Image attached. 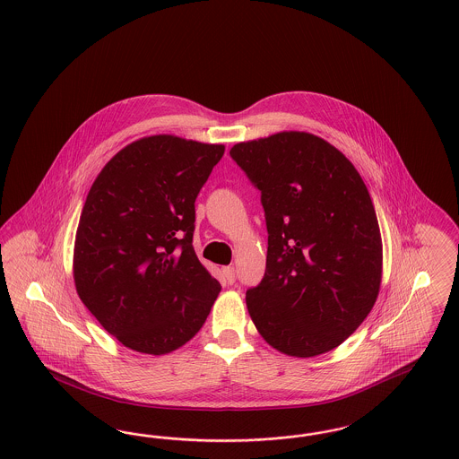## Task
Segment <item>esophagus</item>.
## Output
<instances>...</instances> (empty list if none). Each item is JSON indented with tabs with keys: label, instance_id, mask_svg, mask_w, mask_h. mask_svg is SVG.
I'll use <instances>...</instances> for the list:
<instances>
[{
	"label": "esophagus",
	"instance_id": "obj_1",
	"mask_svg": "<svg viewBox=\"0 0 459 459\" xmlns=\"http://www.w3.org/2000/svg\"><path fill=\"white\" fill-rule=\"evenodd\" d=\"M221 273H223L225 280H227L230 285L236 281V268H234V266H225V268H221Z\"/></svg>",
	"mask_w": 459,
	"mask_h": 459
}]
</instances>
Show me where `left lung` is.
<instances>
[{"instance_id":"8db88e82","label":"left lung","mask_w":459,"mask_h":459,"mask_svg":"<svg viewBox=\"0 0 459 459\" xmlns=\"http://www.w3.org/2000/svg\"><path fill=\"white\" fill-rule=\"evenodd\" d=\"M230 157L261 191L266 272L246 292L259 334L292 357L342 345L376 304L383 240L357 169L326 140L281 131L242 142Z\"/></svg>"}]
</instances>
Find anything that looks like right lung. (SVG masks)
Segmentation results:
<instances>
[{"label":"right lung","mask_w":459,"mask_h":459,"mask_svg":"<svg viewBox=\"0 0 459 459\" xmlns=\"http://www.w3.org/2000/svg\"><path fill=\"white\" fill-rule=\"evenodd\" d=\"M223 145L155 134L119 150L93 181L76 229L78 297L125 347H183L221 292L193 247L195 202Z\"/></svg>","instance_id":"1"}]
</instances>
